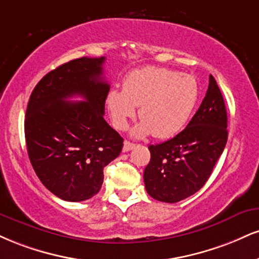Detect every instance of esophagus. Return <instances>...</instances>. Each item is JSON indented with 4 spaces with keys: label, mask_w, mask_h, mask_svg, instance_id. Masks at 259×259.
<instances>
[{
    "label": "esophagus",
    "mask_w": 259,
    "mask_h": 259,
    "mask_svg": "<svg viewBox=\"0 0 259 259\" xmlns=\"http://www.w3.org/2000/svg\"><path fill=\"white\" fill-rule=\"evenodd\" d=\"M134 147H135V145H134V143L129 142V141H124L123 152H129V151H132V149H133Z\"/></svg>",
    "instance_id": "34e87169"
}]
</instances>
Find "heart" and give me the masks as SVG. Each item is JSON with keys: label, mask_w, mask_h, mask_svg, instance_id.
<instances>
[{"label": "heart", "mask_w": 259, "mask_h": 259, "mask_svg": "<svg viewBox=\"0 0 259 259\" xmlns=\"http://www.w3.org/2000/svg\"><path fill=\"white\" fill-rule=\"evenodd\" d=\"M198 98V83L191 74L147 66L132 71L124 78L123 90H110L106 102L116 129H125L140 106L142 121L135 126L134 135L152 133L157 139H167L186 125Z\"/></svg>", "instance_id": "b5f03b06"}]
</instances>
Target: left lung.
Returning <instances> with one entry per match:
<instances>
[{"mask_svg":"<svg viewBox=\"0 0 259 259\" xmlns=\"http://www.w3.org/2000/svg\"><path fill=\"white\" fill-rule=\"evenodd\" d=\"M227 140L226 105L216 79L210 76L206 95L188 125L172 139L148 147L146 191L163 202L191 197L206 183Z\"/></svg>","mask_w":259,"mask_h":259,"instance_id":"obj_1","label":"left lung"}]
</instances>
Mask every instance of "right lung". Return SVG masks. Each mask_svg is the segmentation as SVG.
Segmentation results:
<instances>
[{
	"label": "right lung",
	"instance_id": "obj_1",
	"mask_svg": "<svg viewBox=\"0 0 259 259\" xmlns=\"http://www.w3.org/2000/svg\"><path fill=\"white\" fill-rule=\"evenodd\" d=\"M105 58L74 59L51 71L31 93L25 116L29 158L40 182L66 201L98 194L104 167L116 159L123 138L104 119L110 84ZM82 96L84 102H66Z\"/></svg>",
	"mask_w": 259,
	"mask_h": 259
}]
</instances>
